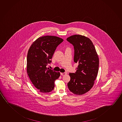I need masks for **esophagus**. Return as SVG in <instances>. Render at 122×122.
Listing matches in <instances>:
<instances>
[{
    "mask_svg": "<svg viewBox=\"0 0 122 122\" xmlns=\"http://www.w3.org/2000/svg\"><path fill=\"white\" fill-rule=\"evenodd\" d=\"M67 74V73H60V74L62 75V76H63V75H66Z\"/></svg>",
    "mask_w": 122,
    "mask_h": 122,
    "instance_id": "obj_1",
    "label": "esophagus"
}]
</instances>
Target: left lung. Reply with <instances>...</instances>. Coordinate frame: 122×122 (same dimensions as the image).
<instances>
[{"instance_id":"obj_1","label":"left lung","mask_w":122,"mask_h":122,"mask_svg":"<svg viewBox=\"0 0 122 122\" xmlns=\"http://www.w3.org/2000/svg\"><path fill=\"white\" fill-rule=\"evenodd\" d=\"M74 49V61L79 65L75 73H69L68 89L73 94L81 95L88 92L94 85L99 67V58L90 39L75 35L67 38Z\"/></svg>"}]
</instances>
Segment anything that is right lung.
Segmentation results:
<instances>
[{"mask_svg": "<svg viewBox=\"0 0 122 122\" xmlns=\"http://www.w3.org/2000/svg\"><path fill=\"white\" fill-rule=\"evenodd\" d=\"M63 40L54 36L38 38L32 43L27 56V72L32 84L40 92L47 93L53 90L54 81L60 76L46 67L51 62L56 47Z\"/></svg>", "mask_w": 122, "mask_h": 122, "instance_id": "add662e5", "label": "right lung"}]
</instances>
